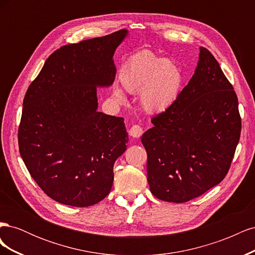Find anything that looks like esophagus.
Returning a JSON list of instances; mask_svg holds the SVG:
<instances>
[{"instance_id": "esophagus-1", "label": "esophagus", "mask_w": 255, "mask_h": 255, "mask_svg": "<svg viewBox=\"0 0 255 255\" xmlns=\"http://www.w3.org/2000/svg\"><path fill=\"white\" fill-rule=\"evenodd\" d=\"M128 133H129L130 136L134 137V138H139L142 135V133H143V129H142V128L140 126L134 125L132 128L128 129Z\"/></svg>"}]
</instances>
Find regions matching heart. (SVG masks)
<instances>
[{
  "mask_svg": "<svg viewBox=\"0 0 255 255\" xmlns=\"http://www.w3.org/2000/svg\"><path fill=\"white\" fill-rule=\"evenodd\" d=\"M122 87L129 94L139 92L142 109L149 114L167 112L179 99L184 83L182 69L173 60L142 51L130 57L120 75ZM113 96L120 103L127 101L125 92L115 86Z\"/></svg>",
  "mask_w": 255,
  "mask_h": 255,
  "instance_id": "obj_1",
  "label": "heart"
}]
</instances>
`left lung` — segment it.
Instances as JSON below:
<instances>
[{
    "label": "left lung",
    "instance_id": "8db88e82",
    "mask_svg": "<svg viewBox=\"0 0 255 255\" xmlns=\"http://www.w3.org/2000/svg\"><path fill=\"white\" fill-rule=\"evenodd\" d=\"M142 134L150 190L167 202L203 195L227 175L241 137L238 100L218 61L200 47L194 75Z\"/></svg>",
    "mask_w": 255,
    "mask_h": 255
}]
</instances>
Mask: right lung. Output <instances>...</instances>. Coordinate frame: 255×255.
<instances>
[{
  "mask_svg": "<svg viewBox=\"0 0 255 255\" xmlns=\"http://www.w3.org/2000/svg\"><path fill=\"white\" fill-rule=\"evenodd\" d=\"M128 34L121 29L56 50L23 100L21 157L39 187L61 204L94 205L112 189L128 134L123 118L98 112L97 88L113 85L114 54Z\"/></svg>",
  "mask_w": 255,
  "mask_h": 255,
  "instance_id": "1",
  "label": "right lung"
}]
</instances>
